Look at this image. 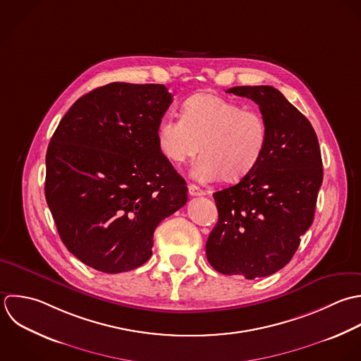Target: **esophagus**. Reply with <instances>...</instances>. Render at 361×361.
Wrapping results in <instances>:
<instances>
[{
    "mask_svg": "<svg viewBox=\"0 0 361 361\" xmlns=\"http://www.w3.org/2000/svg\"><path fill=\"white\" fill-rule=\"evenodd\" d=\"M188 192H190V195H192V197L205 195V191L201 190V188H200L198 185H195V184H190V185H188Z\"/></svg>",
    "mask_w": 361,
    "mask_h": 361,
    "instance_id": "obj_1",
    "label": "esophagus"
}]
</instances>
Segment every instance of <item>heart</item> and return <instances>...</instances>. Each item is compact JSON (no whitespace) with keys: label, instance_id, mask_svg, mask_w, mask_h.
<instances>
[{"label":"heart","instance_id":"obj_1","mask_svg":"<svg viewBox=\"0 0 361 361\" xmlns=\"http://www.w3.org/2000/svg\"><path fill=\"white\" fill-rule=\"evenodd\" d=\"M267 142V123L259 111L212 92L190 97L181 118L164 116L157 126L159 149L171 163H184L200 149L192 176L201 181H240L256 169Z\"/></svg>","mask_w":361,"mask_h":361}]
</instances>
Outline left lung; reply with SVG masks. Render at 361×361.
Masks as SVG:
<instances>
[{"label":"left lung","mask_w":361,"mask_h":361,"mask_svg":"<svg viewBox=\"0 0 361 361\" xmlns=\"http://www.w3.org/2000/svg\"><path fill=\"white\" fill-rule=\"evenodd\" d=\"M226 92L259 105L269 142L250 174L214 194L218 222L207 240V259L222 274L253 280L290 263L312 225L322 157L311 122L277 88L242 85Z\"/></svg>","instance_id":"left-lung-1"}]
</instances>
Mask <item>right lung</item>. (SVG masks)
<instances>
[{"mask_svg": "<svg viewBox=\"0 0 361 361\" xmlns=\"http://www.w3.org/2000/svg\"><path fill=\"white\" fill-rule=\"evenodd\" d=\"M171 101L163 84L111 82L78 98L50 139L47 205L67 250L98 271L145 264L157 225L187 202L157 145Z\"/></svg>", "mask_w": 361, "mask_h": 361, "instance_id": "1", "label": "right lung"}]
</instances>
